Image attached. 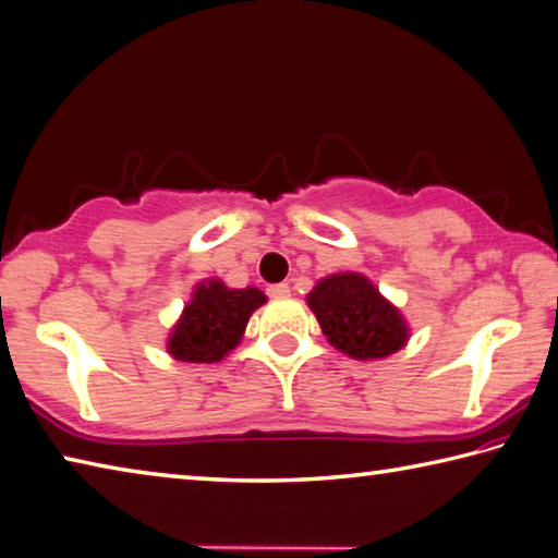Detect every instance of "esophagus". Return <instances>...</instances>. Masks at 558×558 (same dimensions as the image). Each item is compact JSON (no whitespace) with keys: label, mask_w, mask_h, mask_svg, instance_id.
I'll return each mask as SVG.
<instances>
[{"label":"esophagus","mask_w":558,"mask_h":558,"mask_svg":"<svg viewBox=\"0 0 558 558\" xmlns=\"http://www.w3.org/2000/svg\"><path fill=\"white\" fill-rule=\"evenodd\" d=\"M268 295H270L272 300L288 298V295H290V286H288V282H276V286L268 288Z\"/></svg>","instance_id":"1"}]
</instances>
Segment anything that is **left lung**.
<instances>
[{
    "instance_id": "8db88e82",
    "label": "left lung",
    "mask_w": 558,
    "mask_h": 558,
    "mask_svg": "<svg viewBox=\"0 0 558 558\" xmlns=\"http://www.w3.org/2000/svg\"><path fill=\"white\" fill-rule=\"evenodd\" d=\"M327 342L352 359H384L409 342V325L359 272L323 278L307 295Z\"/></svg>"
}]
</instances>
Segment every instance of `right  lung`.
<instances>
[{
	"mask_svg": "<svg viewBox=\"0 0 558 558\" xmlns=\"http://www.w3.org/2000/svg\"><path fill=\"white\" fill-rule=\"evenodd\" d=\"M266 302L258 288L233 290L219 278L194 288L182 317L167 339V352L179 362L214 364L241 342L251 315Z\"/></svg>",
	"mask_w": 558,
	"mask_h": 558,
	"instance_id": "add662e5",
	"label": "right lung"
}]
</instances>
